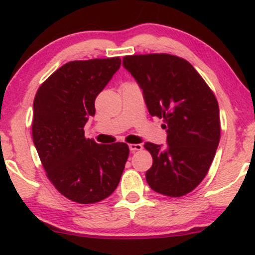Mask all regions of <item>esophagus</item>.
Listing matches in <instances>:
<instances>
[{"mask_svg":"<svg viewBox=\"0 0 255 255\" xmlns=\"http://www.w3.org/2000/svg\"><path fill=\"white\" fill-rule=\"evenodd\" d=\"M142 148L141 144H130L129 145V150L130 152H135V151H140Z\"/></svg>","mask_w":255,"mask_h":255,"instance_id":"1","label":"esophagus"}]
</instances>
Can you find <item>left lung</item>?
Masks as SVG:
<instances>
[{"mask_svg":"<svg viewBox=\"0 0 255 255\" xmlns=\"http://www.w3.org/2000/svg\"><path fill=\"white\" fill-rule=\"evenodd\" d=\"M151 116L164 119L166 147L145 142L153 164L146 181L154 192L182 197L206 176L221 137L217 99L188 61L169 54L124 57Z\"/></svg>","mask_w":255,"mask_h":255,"instance_id":"left-lung-1","label":"left lung"}]
</instances>
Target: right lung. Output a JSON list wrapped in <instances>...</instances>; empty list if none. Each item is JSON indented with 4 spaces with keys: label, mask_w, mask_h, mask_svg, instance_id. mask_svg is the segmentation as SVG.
<instances>
[{
    "label": "right lung",
    "mask_w": 255,
    "mask_h": 255,
    "mask_svg": "<svg viewBox=\"0 0 255 255\" xmlns=\"http://www.w3.org/2000/svg\"><path fill=\"white\" fill-rule=\"evenodd\" d=\"M120 66V57L72 61L34 97L32 136L40 162L55 188L75 203H98L113 194L129 154L125 142L99 145L84 131L95 116L96 97Z\"/></svg>",
    "instance_id": "1"
}]
</instances>
